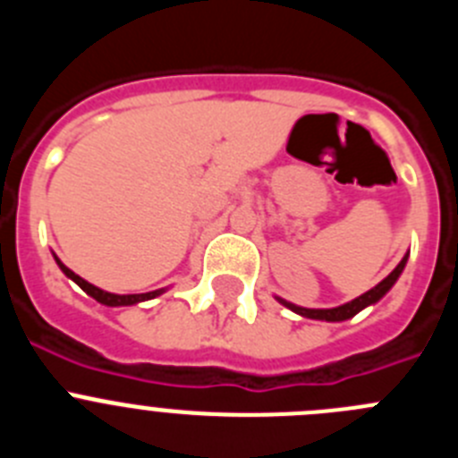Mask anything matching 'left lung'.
I'll return each instance as SVG.
<instances>
[{"label":"left lung","instance_id":"8db88e82","mask_svg":"<svg viewBox=\"0 0 458 458\" xmlns=\"http://www.w3.org/2000/svg\"><path fill=\"white\" fill-rule=\"evenodd\" d=\"M406 261H408V254L402 259V261H399V266H396V268L392 270V273L387 275L383 282H378V284L374 286V289L367 291V293H362L360 298H355V301L346 302V305H342V307H333V310H305V307L291 305V302H284V301H279V302H284L291 311H295V314H301V317H307V318H318V321H346V318L355 317L360 310H365V307L378 302L380 298H383V295L392 289V284H394L396 279H399V275H402Z\"/></svg>","mask_w":458,"mask_h":458}]
</instances>
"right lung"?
Returning a JSON list of instances; mask_svg holds the SVG:
<instances>
[{
    "label": "right lung",
    "mask_w": 458,
    "mask_h": 458,
    "mask_svg": "<svg viewBox=\"0 0 458 458\" xmlns=\"http://www.w3.org/2000/svg\"><path fill=\"white\" fill-rule=\"evenodd\" d=\"M55 259H56V257H55ZM56 264H59V268H62L64 273H66V277H71L72 282H75V284L80 286V289H82V291H87V293L91 295V298H96V301H98V302H103V305H109V307L135 305V302L151 301V298H156V295H160V293H163V289H160V291H151V293H131V295H116V293H107V291L98 289V286L89 284L87 279H82V277H80V275H75V273H72L71 268H66V266H64L62 261H59V259H56Z\"/></svg>",
    "instance_id": "obj_1"
}]
</instances>
